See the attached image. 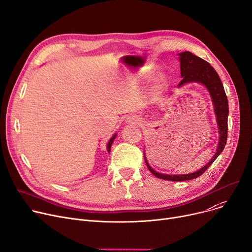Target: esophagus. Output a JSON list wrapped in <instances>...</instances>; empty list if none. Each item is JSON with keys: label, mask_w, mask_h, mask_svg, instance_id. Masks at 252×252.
Here are the masks:
<instances>
[{"label": "esophagus", "mask_w": 252, "mask_h": 252, "mask_svg": "<svg viewBox=\"0 0 252 252\" xmlns=\"http://www.w3.org/2000/svg\"><path fill=\"white\" fill-rule=\"evenodd\" d=\"M140 119L137 118L136 116H129L127 118V123H130V124H134V123H139Z\"/></svg>", "instance_id": "obj_1"}]
</instances>
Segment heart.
I'll list each match as a JSON object with an SVG mask.
<instances>
[{
    "instance_id": "b5f03b06",
    "label": "heart",
    "mask_w": 252,
    "mask_h": 252,
    "mask_svg": "<svg viewBox=\"0 0 252 252\" xmlns=\"http://www.w3.org/2000/svg\"><path fill=\"white\" fill-rule=\"evenodd\" d=\"M161 81H162V78H160V82H161Z\"/></svg>"
}]
</instances>
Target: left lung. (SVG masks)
Returning a JSON list of instances; mask_svg holds the SVG:
<instances>
[{
	"instance_id": "8db88e82",
	"label": "left lung",
	"mask_w": 252,
	"mask_h": 252,
	"mask_svg": "<svg viewBox=\"0 0 252 252\" xmlns=\"http://www.w3.org/2000/svg\"><path fill=\"white\" fill-rule=\"evenodd\" d=\"M179 61H180V67H181V76L183 79L179 84V87L184 85H187L190 83H198L203 85L210 95L211 101H213L215 115L218 124L219 128V144L217 146V152L215 153L214 157L211 158L208 163L198 169L194 173L187 174V175H165L161 173H157L148 163L147 158L145 156L144 158L145 162L148 169L151 173L159 179L166 180V181H189L200 177L204 171L211 165L218 156L222 152L224 146L227 143V134H228V115H229V105H228V98L224 93L223 86L221 84L220 78L215 68L211 66L207 61L201 59L191 52H183L180 53Z\"/></svg>"
}]
</instances>
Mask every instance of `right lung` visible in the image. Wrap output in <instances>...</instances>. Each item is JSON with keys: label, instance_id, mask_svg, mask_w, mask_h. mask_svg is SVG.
<instances>
[{"label": "right lung", "instance_id": "obj_1", "mask_svg": "<svg viewBox=\"0 0 252 252\" xmlns=\"http://www.w3.org/2000/svg\"><path fill=\"white\" fill-rule=\"evenodd\" d=\"M116 138V133L110 138V140L108 141V144H107V151H108V153H110V150H111V145H112V143H113V141H114V139Z\"/></svg>", "mask_w": 252, "mask_h": 252}]
</instances>
